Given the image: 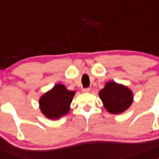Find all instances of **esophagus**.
Here are the masks:
<instances>
[{
    "label": "esophagus",
    "mask_w": 159,
    "mask_h": 159,
    "mask_svg": "<svg viewBox=\"0 0 159 159\" xmlns=\"http://www.w3.org/2000/svg\"><path fill=\"white\" fill-rule=\"evenodd\" d=\"M90 88H84V89L82 90V92H84V93H88V92H90Z\"/></svg>",
    "instance_id": "obj_1"
}]
</instances>
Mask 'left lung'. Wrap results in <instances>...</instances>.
Masks as SVG:
<instances>
[{"instance_id": "obj_1", "label": "left lung", "mask_w": 159, "mask_h": 159, "mask_svg": "<svg viewBox=\"0 0 159 159\" xmlns=\"http://www.w3.org/2000/svg\"><path fill=\"white\" fill-rule=\"evenodd\" d=\"M108 112L120 114L128 109L133 102V93L127 87L116 82H107L99 93Z\"/></svg>"}]
</instances>
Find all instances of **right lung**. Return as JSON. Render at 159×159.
Wrapping results in <instances>:
<instances>
[{
	"label": "right lung",
	"instance_id": "obj_1",
	"mask_svg": "<svg viewBox=\"0 0 159 159\" xmlns=\"http://www.w3.org/2000/svg\"><path fill=\"white\" fill-rule=\"evenodd\" d=\"M75 92L68 91L64 85L58 84L40 97L39 103L42 113L50 119H58L70 110V104Z\"/></svg>",
	"mask_w": 159,
	"mask_h": 159
}]
</instances>
